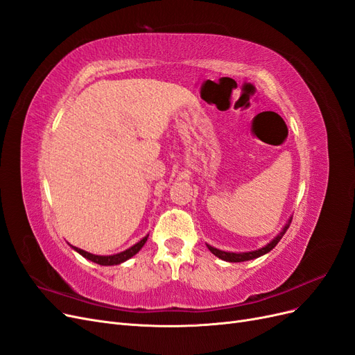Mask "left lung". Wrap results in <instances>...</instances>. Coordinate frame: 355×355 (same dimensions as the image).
Masks as SVG:
<instances>
[{
	"label": "left lung",
	"instance_id": "obj_1",
	"mask_svg": "<svg viewBox=\"0 0 355 355\" xmlns=\"http://www.w3.org/2000/svg\"><path fill=\"white\" fill-rule=\"evenodd\" d=\"M291 220H292V217L288 220L286 225L282 227V230H280L279 234L270 242L267 243V245H264L260 250H254V251H248V252H229V251L217 250V248L209 245V243H207V248H209L216 257H218L220 260H225V261H229V263H241V261H248V260L259 259V257H261V255H264L267 252H270L277 245V242L282 239V236L285 235V232L288 230V227L291 225Z\"/></svg>",
	"mask_w": 355,
	"mask_h": 355
}]
</instances>
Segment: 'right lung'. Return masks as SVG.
<instances>
[{
  "instance_id": "add662e5",
  "label": "right lung",
  "mask_w": 355,
  "mask_h": 355,
  "mask_svg": "<svg viewBox=\"0 0 355 355\" xmlns=\"http://www.w3.org/2000/svg\"><path fill=\"white\" fill-rule=\"evenodd\" d=\"M146 239H148V235L144 236L139 242H137L135 245H132L130 248L121 251L119 254H113V255H95V254H91L88 251H83V250H80L78 247H73V245H70V247L75 250L76 252H79L82 257H85V259H87V260L92 261V263H96V264H100V266H116V264H120V263H125L126 260L132 259L133 255L138 254L141 251V248L145 245Z\"/></svg>"
}]
</instances>
